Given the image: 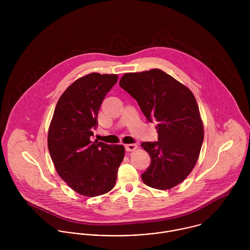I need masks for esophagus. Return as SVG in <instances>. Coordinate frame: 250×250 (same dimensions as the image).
<instances>
[{
  "mask_svg": "<svg viewBox=\"0 0 250 250\" xmlns=\"http://www.w3.org/2000/svg\"><path fill=\"white\" fill-rule=\"evenodd\" d=\"M137 148H138V145L135 144V143H130V144H126V145H125V149H126V151H128V152L135 151Z\"/></svg>",
  "mask_w": 250,
  "mask_h": 250,
  "instance_id": "esophagus-1",
  "label": "esophagus"
}]
</instances>
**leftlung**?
<instances>
[{"instance_id": "1", "label": "left lung", "mask_w": 250, "mask_h": 250, "mask_svg": "<svg viewBox=\"0 0 250 250\" xmlns=\"http://www.w3.org/2000/svg\"><path fill=\"white\" fill-rule=\"evenodd\" d=\"M119 85L135 98L143 114L158 122V142L143 143L151 164L143 183L157 189H170L192 171L204 139L199 107L192 92L161 69L126 73Z\"/></svg>"}]
</instances>
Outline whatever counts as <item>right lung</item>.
<instances>
[{
	"label": "right lung",
	"mask_w": 250,
	"mask_h": 250,
	"mask_svg": "<svg viewBox=\"0 0 250 250\" xmlns=\"http://www.w3.org/2000/svg\"><path fill=\"white\" fill-rule=\"evenodd\" d=\"M115 74L90 73L76 80L62 93L48 131V148L60 177L82 195L94 197L112 189L125 148L95 140L98 111Z\"/></svg>",
	"instance_id": "add662e5"
}]
</instances>
